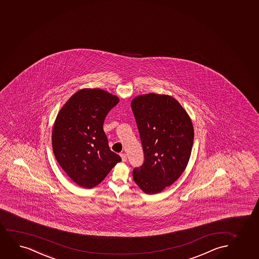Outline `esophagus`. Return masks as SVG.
Masks as SVG:
<instances>
[{
  "label": "esophagus",
  "mask_w": 259,
  "mask_h": 259,
  "mask_svg": "<svg viewBox=\"0 0 259 259\" xmlns=\"http://www.w3.org/2000/svg\"><path fill=\"white\" fill-rule=\"evenodd\" d=\"M120 157H121L122 161H126L127 160V155L125 153H121Z\"/></svg>",
  "instance_id": "obj_1"
}]
</instances>
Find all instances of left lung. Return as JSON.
I'll use <instances>...</instances> for the list:
<instances>
[{
	"label": "left lung",
	"instance_id": "left-lung-1",
	"mask_svg": "<svg viewBox=\"0 0 259 259\" xmlns=\"http://www.w3.org/2000/svg\"><path fill=\"white\" fill-rule=\"evenodd\" d=\"M144 163L133 171L134 182L153 195L172 185L188 165L194 142L191 119L172 97L146 94L132 101Z\"/></svg>",
	"mask_w": 259,
	"mask_h": 259
}]
</instances>
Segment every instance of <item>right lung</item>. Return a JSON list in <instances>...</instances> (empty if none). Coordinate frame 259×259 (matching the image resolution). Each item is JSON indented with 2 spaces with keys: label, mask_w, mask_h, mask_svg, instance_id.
I'll list each match as a JSON object with an SVG mask.
<instances>
[{
  "label": "right lung",
  "mask_w": 259,
  "mask_h": 259,
  "mask_svg": "<svg viewBox=\"0 0 259 259\" xmlns=\"http://www.w3.org/2000/svg\"><path fill=\"white\" fill-rule=\"evenodd\" d=\"M118 97L100 89H83L70 97L55 121L52 147L61 167L77 185L92 189L121 158L112 152L103 129Z\"/></svg>",
  "instance_id": "right-lung-1"
}]
</instances>
